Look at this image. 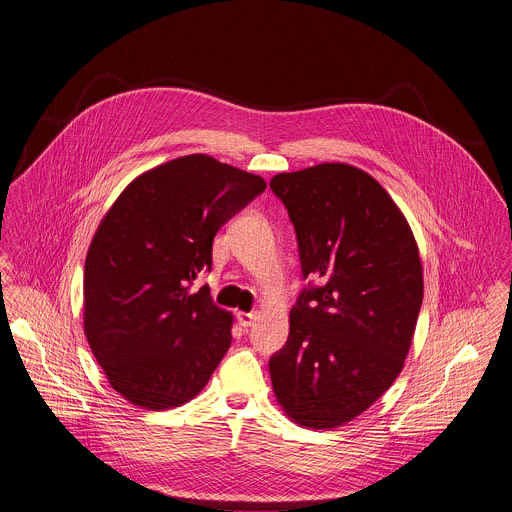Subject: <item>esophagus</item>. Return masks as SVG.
<instances>
[{
  "instance_id": "1",
  "label": "esophagus",
  "mask_w": 512,
  "mask_h": 512,
  "mask_svg": "<svg viewBox=\"0 0 512 512\" xmlns=\"http://www.w3.org/2000/svg\"><path fill=\"white\" fill-rule=\"evenodd\" d=\"M259 314L257 312H237V322L243 326V328H249L257 322Z\"/></svg>"
}]
</instances>
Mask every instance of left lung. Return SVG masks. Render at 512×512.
<instances>
[{"mask_svg":"<svg viewBox=\"0 0 512 512\" xmlns=\"http://www.w3.org/2000/svg\"><path fill=\"white\" fill-rule=\"evenodd\" d=\"M308 283L271 355L273 391L300 426L338 428L397 379L422 306V263L406 218L367 172L324 163L273 176Z\"/></svg>","mask_w":512,"mask_h":512,"instance_id":"left-lung-1","label":"left lung"}]
</instances>
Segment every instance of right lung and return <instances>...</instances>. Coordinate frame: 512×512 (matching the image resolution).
Returning a JSON list of instances; mask_svg holds the SVG:
<instances>
[{
  "instance_id": "obj_1",
  "label": "right lung",
  "mask_w": 512,
  "mask_h": 512,
  "mask_svg": "<svg viewBox=\"0 0 512 512\" xmlns=\"http://www.w3.org/2000/svg\"><path fill=\"white\" fill-rule=\"evenodd\" d=\"M267 188L257 174L188 155L137 176L96 231L84 267V332L110 385L163 410L196 397L231 345L210 288L220 228Z\"/></svg>"
}]
</instances>
